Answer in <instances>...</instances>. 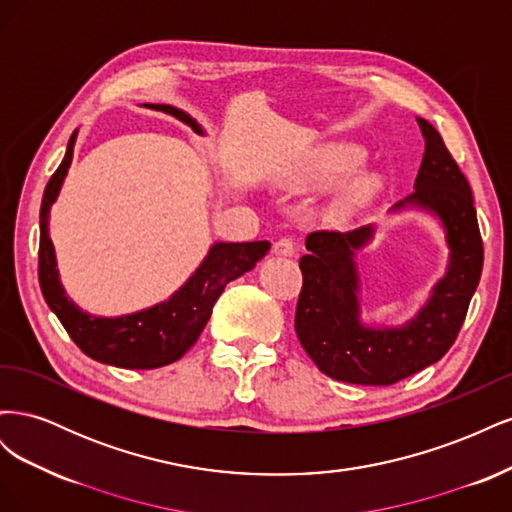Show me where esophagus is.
Here are the masks:
<instances>
[{"label": "esophagus", "mask_w": 512, "mask_h": 512, "mask_svg": "<svg viewBox=\"0 0 512 512\" xmlns=\"http://www.w3.org/2000/svg\"><path fill=\"white\" fill-rule=\"evenodd\" d=\"M273 252H275L277 256H286V258H292L294 254H297V241H294V239H288V237H284V239H280V241L275 243Z\"/></svg>", "instance_id": "1"}]
</instances>
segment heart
<instances>
[{"mask_svg": "<svg viewBox=\"0 0 512 512\" xmlns=\"http://www.w3.org/2000/svg\"><path fill=\"white\" fill-rule=\"evenodd\" d=\"M359 160H361L359 151H356L354 147H346V145L327 147V149H322L318 156H314V160H309V164L299 175V183L307 185V188H322V185H329V183L337 181L339 177L350 173L352 168L359 166ZM371 190H374V183H371V179H367V177L352 181L348 188L342 190V194L335 198L333 211L342 213V215L350 213L354 207L365 203Z\"/></svg>", "mask_w": 512, "mask_h": 512, "instance_id": "heart-1", "label": "heart"}]
</instances>
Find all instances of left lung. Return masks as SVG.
<instances>
[{"instance_id":"1","label":"left lung","mask_w":512,"mask_h":512,"mask_svg":"<svg viewBox=\"0 0 512 512\" xmlns=\"http://www.w3.org/2000/svg\"><path fill=\"white\" fill-rule=\"evenodd\" d=\"M418 126L425 136V153L414 192L393 205L391 213L418 209L440 222L448 247L446 271L410 320L367 324L356 252L374 239V224L307 235V254L299 260L303 288L294 331L318 369L333 380L389 386L440 361L457 339L476 292L483 241L470 183L438 130L421 117Z\"/></svg>"}]
</instances>
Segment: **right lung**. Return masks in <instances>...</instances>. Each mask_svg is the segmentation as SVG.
<instances>
[{"mask_svg":"<svg viewBox=\"0 0 512 512\" xmlns=\"http://www.w3.org/2000/svg\"><path fill=\"white\" fill-rule=\"evenodd\" d=\"M153 111H162L203 132L200 123L185 111L170 104H149ZM79 130L68 141L66 156L51 181L46 183L40 207V252L38 277L46 305L64 324V329L94 361L123 369H156L179 361L188 352L211 318V309L220 299L226 284L252 271L260 258L269 252V241L226 243L218 241L209 247L207 256L196 267L179 290L166 301H160L141 312L126 316H96L76 305L61 286L55 247L49 237L51 207L57 200L61 185L72 164L74 143Z\"/></svg>","mask_w":512,"mask_h":512,"instance_id":"1","label":"right lung"}]
</instances>
